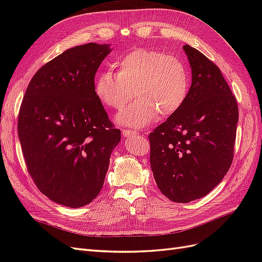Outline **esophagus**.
<instances>
[{
	"label": "esophagus",
	"mask_w": 262,
	"mask_h": 262,
	"mask_svg": "<svg viewBox=\"0 0 262 262\" xmlns=\"http://www.w3.org/2000/svg\"><path fill=\"white\" fill-rule=\"evenodd\" d=\"M137 134H138L137 131H132V130H128V129H123L122 130V136L124 138H131V137L137 136Z\"/></svg>",
	"instance_id": "1"
}]
</instances>
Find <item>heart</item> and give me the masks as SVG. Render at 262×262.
Wrapping results in <instances>:
<instances>
[{
    "instance_id": "b5f03b06",
    "label": "heart",
    "mask_w": 262,
    "mask_h": 262,
    "mask_svg": "<svg viewBox=\"0 0 262 262\" xmlns=\"http://www.w3.org/2000/svg\"><path fill=\"white\" fill-rule=\"evenodd\" d=\"M117 73L104 71L95 82L98 99L120 110L132 99L137 100L117 117L118 123L143 128L157 115L175 114L188 96L190 75L186 64L161 51L137 49L116 62Z\"/></svg>"
}]
</instances>
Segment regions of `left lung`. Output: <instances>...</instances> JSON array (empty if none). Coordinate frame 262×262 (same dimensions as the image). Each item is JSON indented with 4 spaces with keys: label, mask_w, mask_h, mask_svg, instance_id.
Here are the masks:
<instances>
[{
    "label": "left lung",
    "mask_w": 262,
    "mask_h": 262,
    "mask_svg": "<svg viewBox=\"0 0 262 262\" xmlns=\"http://www.w3.org/2000/svg\"><path fill=\"white\" fill-rule=\"evenodd\" d=\"M192 82L184 105L149 134V162L161 192L188 203L207 195L231 167L238 106L221 70L184 46Z\"/></svg>",
    "instance_id": "obj_1"
}]
</instances>
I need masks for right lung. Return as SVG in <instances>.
<instances>
[{
    "label": "right lung",
    "instance_id": "obj_1",
    "mask_svg": "<svg viewBox=\"0 0 262 262\" xmlns=\"http://www.w3.org/2000/svg\"><path fill=\"white\" fill-rule=\"evenodd\" d=\"M110 45L66 50L37 71L18 115V138L37 188L55 203L81 208L104 185L121 139L95 93V74Z\"/></svg>",
    "mask_w": 262,
    "mask_h": 262
}]
</instances>
